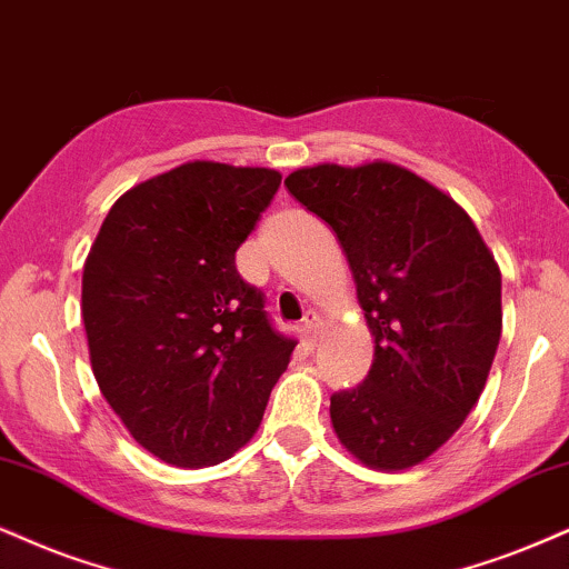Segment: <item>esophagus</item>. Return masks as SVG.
Returning a JSON list of instances; mask_svg holds the SVG:
<instances>
[{
    "mask_svg": "<svg viewBox=\"0 0 569 569\" xmlns=\"http://www.w3.org/2000/svg\"><path fill=\"white\" fill-rule=\"evenodd\" d=\"M319 332H321V319L317 311H306V319H303V340L308 346H317L319 342Z\"/></svg>",
    "mask_w": 569,
    "mask_h": 569,
    "instance_id": "obj_1",
    "label": "esophagus"
}]
</instances>
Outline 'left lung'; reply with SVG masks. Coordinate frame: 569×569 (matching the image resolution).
Wrapping results in <instances>:
<instances>
[{"label": "left lung", "instance_id": "left-lung-1", "mask_svg": "<svg viewBox=\"0 0 569 569\" xmlns=\"http://www.w3.org/2000/svg\"><path fill=\"white\" fill-rule=\"evenodd\" d=\"M284 184L338 234L375 338L367 380L329 398L338 440L371 469L422 465L486 388L499 263L459 202L388 160L298 168Z\"/></svg>", "mask_w": 569, "mask_h": 569}]
</instances>
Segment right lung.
<instances>
[{"mask_svg": "<svg viewBox=\"0 0 569 569\" xmlns=\"http://www.w3.org/2000/svg\"><path fill=\"white\" fill-rule=\"evenodd\" d=\"M282 184L273 168L192 160L104 216L81 279L104 401L152 456L213 467L261 425L296 340L271 327L234 252Z\"/></svg>", "mask_w": 569, "mask_h": 569, "instance_id": "right-lung-1", "label": "right lung"}]
</instances>
